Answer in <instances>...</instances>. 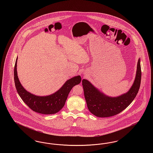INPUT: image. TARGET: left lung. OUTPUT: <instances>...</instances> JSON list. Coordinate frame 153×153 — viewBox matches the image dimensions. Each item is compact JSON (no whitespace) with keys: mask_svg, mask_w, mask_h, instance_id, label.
<instances>
[{"mask_svg":"<svg viewBox=\"0 0 153 153\" xmlns=\"http://www.w3.org/2000/svg\"><path fill=\"white\" fill-rule=\"evenodd\" d=\"M140 58L137 64L135 79L130 90L117 97H109L98 90L87 80L83 79L82 84L88 108L95 116L100 117H112L126 109L138 92L141 81Z\"/></svg>","mask_w":153,"mask_h":153,"instance_id":"8db88e82","label":"left lung"}]
</instances>
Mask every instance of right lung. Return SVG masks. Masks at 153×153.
<instances>
[{
	"mask_svg": "<svg viewBox=\"0 0 153 153\" xmlns=\"http://www.w3.org/2000/svg\"><path fill=\"white\" fill-rule=\"evenodd\" d=\"M16 58L14 66V82L18 95L22 100L34 112L39 114L50 115L54 114L63 108L68 96L72 88L80 84L81 80L80 76L73 77L67 80L56 92L49 96H38L27 92L22 87L17 74Z\"/></svg>",
	"mask_w": 153,
	"mask_h": 153,
	"instance_id": "1",
	"label": "right lung"
}]
</instances>
